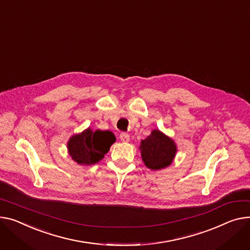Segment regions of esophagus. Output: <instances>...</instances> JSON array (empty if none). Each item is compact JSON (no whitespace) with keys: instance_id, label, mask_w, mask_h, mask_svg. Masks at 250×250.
Listing matches in <instances>:
<instances>
[{"instance_id":"esophagus-1","label":"esophagus","mask_w":250,"mask_h":250,"mask_svg":"<svg viewBox=\"0 0 250 250\" xmlns=\"http://www.w3.org/2000/svg\"><path fill=\"white\" fill-rule=\"evenodd\" d=\"M120 139L122 142L127 143L129 141V136H128V134H126V132H122V134L120 135Z\"/></svg>"}]
</instances>
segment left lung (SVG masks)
Returning <instances> with one entry per match:
<instances>
[{
	"instance_id": "1",
	"label": "left lung",
	"mask_w": 250,
	"mask_h": 250,
	"mask_svg": "<svg viewBox=\"0 0 250 250\" xmlns=\"http://www.w3.org/2000/svg\"><path fill=\"white\" fill-rule=\"evenodd\" d=\"M140 148L145 165L151 170L168 167L177 152L174 141L158 129L153 130L151 135L142 141Z\"/></svg>"
}]
</instances>
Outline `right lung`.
Masks as SVG:
<instances>
[{"label":"right lung","mask_w":250,"mask_h":250,"mask_svg":"<svg viewBox=\"0 0 250 250\" xmlns=\"http://www.w3.org/2000/svg\"><path fill=\"white\" fill-rule=\"evenodd\" d=\"M115 142V137L109 130L87 128L79 135L73 136L68 142V151L72 159L80 165H93L104 159Z\"/></svg>","instance_id":"1"}]
</instances>
